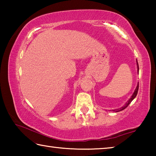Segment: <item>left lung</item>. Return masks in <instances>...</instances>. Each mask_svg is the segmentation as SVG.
Returning <instances> with one entry per match:
<instances>
[{"mask_svg": "<svg viewBox=\"0 0 156 156\" xmlns=\"http://www.w3.org/2000/svg\"><path fill=\"white\" fill-rule=\"evenodd\" d=\"M136 65H137V68H138V73H139V67H138V60H136ZM138 88H139V83H138V84H137V87H136V89H135V91H134V92H133V95H132V96H131V98H130L129 99V100L127 102H126L125 103V105H124L123 107H120V108H119V109H113L112 111L113 112H120V111H122V110H124L125 109V108H126L128 107V105L131 103V102H132V100H133L134 98H135L136 97V96H137V94H138Z\"/></svg>", "mask_w": 156, "mask_h": 156, "instance_id": "left-lung-1", "label": "left lung"}]
</instances>
